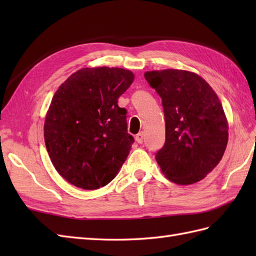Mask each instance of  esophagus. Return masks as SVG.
<instances>
[{"label":"esophagus","mask_w":256,"mask_h":256,"mask_svg":"<svg viewBox=\"0 0 256 256\" xmlns=\"http://www.w3.org/2000/svg\"><path fill=\"white\" fill-rule=\"evenodd\" d=\"M135 140H136V142L142 144L143 140H144V132H140L136 136H135Z\"/></svg>","instance_id":"esophagus-1"}]
</instances>
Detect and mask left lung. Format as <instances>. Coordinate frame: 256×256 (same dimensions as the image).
<instances>
[{"mask_svg":"<svg viewBox=\"0 0 256 256\" xmlns=\"http://www.w3.org/2000/svg\"><path fill=\"white\" fill-rule=\"evenodd\" d=\"M162 98L166 140L156 160L177 184L198 182L219 164L228 144L229 124L214 90L199 74L180 69L144 74Z\"/></svg>","mask_w":256,"mask_h":256,"instance_id":"obj_1","label":"left lung"}]
</instances>
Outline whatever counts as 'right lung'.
I'll use <instances>...</instances> for the list:
<instances>
[{
  "label": "right lung",
  "mask_w": 256,
  "mask_h": 256,
  "mask_svg": "<svg viewBox=\"0 0 256 256\" xmlns=\"http://www.w3.org/2000/svg\"><path fill=\"white\" fill-rule=\"evenodd\" d=\"M133 80L128 69L82 68L54 94L45 118V144L54 167L74 186H106L126 160L134 138L118 99Z\"/></svg>",
  "instance_id": "1"
}]
</instances>
